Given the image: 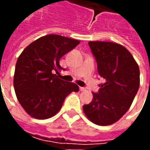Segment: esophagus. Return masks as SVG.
Here are the masks:
<instances>
[{
	"label": "esophagus",
	"mask_w": 150,
	"mask_h": 150,
	"mask_svg": "<svg viewBox=\"0 0 150 150\" xmlns=\"http://www.w3.org/2000/svg\"><path fill=\"white\" fill-rule=\"evenodd\" d=\"M79 90L81 91H86V88H83V87H79Z\"/></svg>",
	"instance_id": "obj_1"
}]
</instances>
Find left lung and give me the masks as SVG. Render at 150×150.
I'll return each instance as SVG.
<instances>
[{
	"instance_id": "obj_1",
	"label": "left lung",
	"mask_w": 150,
	"mask_h": 150,
	"mask_svg": "<svg viewBox=\"0 0 150 150\" xmlns=\"http://www.w3.org/2000/svg\"><path fill=\"white\" fill-rule=\"evenodd\" d=\"M104 79L90 104L83 106L88 119L98 125H109L122 117L131 106L140 85L137 63L125 47L110 42H89Z\"/></svg>"
}]
</instances>
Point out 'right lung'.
Segmentation results:
<instances>
[{
    "label": "right lung",
    "mask_w": 150,
    "mask_h": 150,
    "mask_svg": "<svg viewBox=\"0 0 150 150\" xmlns=\"http://www.w3.org/2000/svg\"><path fill=\"white\" fill-rule=\"evenodd\" d=\"M79 41L49 34L30 43L18 59L13 86L17 98L26 112L34 118L52 117L78 85L60 79L54 73L62 70L59 60L77 46Z\"/></svg>",
    "instance_id": "1"
}]
</instances>
